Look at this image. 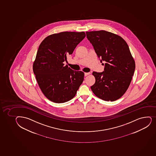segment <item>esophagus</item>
I'll use <instances>...</instances> for the list:
<instances>
[{"instance_id":"34e87169","label":"esophagus","mask_w":156,"mask_h":156,"mask_svg":"<svg viewBox=\"0 0 156 156\" xmlns=\"http://www.w3.org/2000/svg\"><path fill=\"white\" fill-rule=\"evenodd\" d=\"M90 74V73H84V76H87L88 75Z\"/></svg>"}]
</instances>
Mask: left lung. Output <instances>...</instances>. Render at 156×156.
<instances>
[{
    "mask_svg": "<svg viewBox=\"0 0 156 156\" xmlns=\"http://www.w3.org/2000/svg\"><path fill=\"white\" fill-rule=\"evenodd\" d=\"M86 34L100 62H106L103 63V72L93 73L96 81L91 90L103 100H117L127 90L135 72V61L129 45L122 37L107 31L87 32Z\"/></svg>",
    "mask_w": 156,
    "mask_h": 156,
    "instance_id": "obj_1",
    "label": "left lung"
}]
</instances>
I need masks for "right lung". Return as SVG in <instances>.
Listing matches in <instances>:
<instances>
[{"label":"right lung","instance_id":"1","mask_svg":"<svg viewBox=\"0 0 156 156\" xmlns=\"http://www.w3.org/2000/svg\"><path fill=\"white\" fill-rule=\"evenodd\" d=\"M85 36L83 32H63L48 36L40 44L33 72L42 92L52 102L72 99L83 81V72L74 71L63 62Z\"/></svg>","mask_w":156,"mask_h":156}]
</instances>
